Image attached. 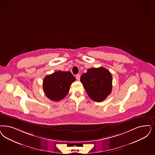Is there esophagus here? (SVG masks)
<instances>
[{"instance_id": "1", "label": "esophagus", "mask_w": 155, "mask_h": 155, "mask_svg": "<svg viewBox=\"0 0 155 155\" xmlns=\"http://www.w3.org/2000/svg\"><path fill=\"white\" fill-rule=\"evenodd\" d=\"M76 77V79H77V80L80 81V75H76V77Z\"/></svg>"}]
</instances>
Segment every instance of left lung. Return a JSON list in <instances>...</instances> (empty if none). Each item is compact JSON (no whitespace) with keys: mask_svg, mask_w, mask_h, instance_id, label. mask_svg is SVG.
Wrapping results in <instances>:
<instances>
[{"mask_svg":"<svg viewBox=\"0 0 155 155\" xmlns=\"http://www.w3.org/2000/svg\"><path fill=\"white\" fill-rule=\"evenodd\" d=\"M87 95L96 102L104 101L112 91V77L108 70L100 67L87 70L81 77Z\"/></svg>","mask_w":155,"mask_h":155,"instance_id":"left-lung-1","label":"left lung"}]
</instances>
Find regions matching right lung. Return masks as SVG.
<instances>
[{
  "label": "right lung",
  "mask_w": 155,
  "mask_h": 155,
  "mask_svg": "<svg viewBox=\"0 0 155 155\" xmlns=\"http://www.w3.org/2000/svg\"><path fill=\"white\" fill-rule=\"evenodd\" d=\"M75 80L69 71H57L46 76L43 89L46 96L54 101H59L66 96L71 84Z\"/></svg>",
  "instance_id": "obj_1"
}]
</instances>
